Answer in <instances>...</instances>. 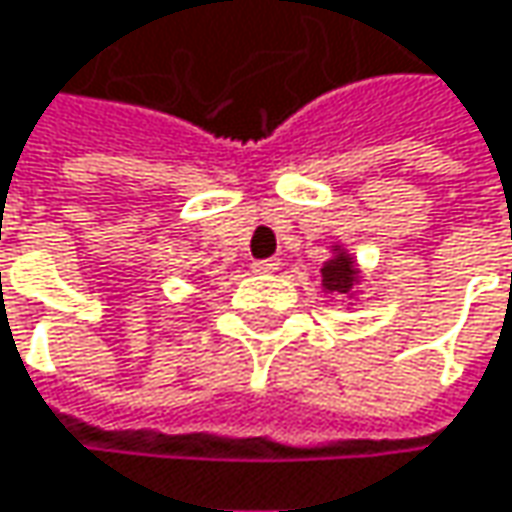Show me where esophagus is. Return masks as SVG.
Wrapping results in <instances>:
<instances>
[{
	"mask_svg": "<svg viewBox=\"0 0 512 512\" xmlns=\"http://www.w3.org/2000/svg\"><path fill=\"white\" fill-rule=\"evenodd\" d=\"M252 269L260 272V275H269V272H275V269H278V260H272V257H269V260H255V263H252Z\"/></svg>",
	"mask_w": 512,
	"mask_h": 512,
	"instance_id": "34e87169",
	"label": "esophagus"
}]
</instances>
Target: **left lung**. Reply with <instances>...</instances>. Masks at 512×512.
<instances>
[{
  "label": "left lung",
  "mask_w": 512,
  "mask_h": 512,
  "mask_svg": "<svg viewBox=\"0 0 512 512\" xmlns=\"http://www.w3.org/2000/svg\"><path fill=\"white\" fill-rule=\"evenodd\" d=\"M354 278H357V269H354L351 257L346 255H337L334 260H328L325 269H322V287L328 293H349Z\"/></svg>",
  "instance_id": "left-lung-1"
}]
</instances>
